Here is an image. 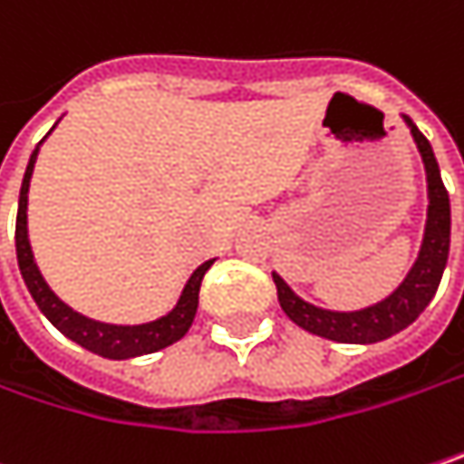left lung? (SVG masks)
Segmentation results:
<instances>
[{"label":"left lung","instance_id":"left-lung-1","mask_svg":"<svg viewBox=\"0 0 464 464\" xmlns=\"http://www.w3.org/2000/svg\"><path fill=\"white\" fill-rule=\"evenodd\" d=\"M406 127L411 130V138L425 164L428 175V220L420 255L411 266V271L399 286L380 303L366 305L361 311H329L318 308L314 303L295 295V289L274 271L276 292L281 311L292 318L305 332L334 340V343H351V345H372L380 340H388L406 329L414 318L420 316L428 303L433 300L443 268L449 260V236H451V209H449V193L443 188L441 169L436 161V153L428 143V138L417 130V124L403 116Z\"/></svg>","mask_w":464,"mask_h":464}]
</instances>
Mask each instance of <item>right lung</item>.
I'll return each instance as SVG.
<instances>
[{"label":"right lung","mask_w":464,"mask_h":464,"mask_svg":"<svg viewBox=\"0 0 464 464\" xmlns=\"http://www.w3.org/2000/svg\"><path fill=\"white\" fill-rule=\"evenodd\" d=\"M39 146L34 148V153L28 159V167H25V175H23L21 198H18V220H15L18 268H21L23 281H25L34 303L39 305V311L50 318V324L58 332H63L68 340H73L76 345H82L90 353L113 358V361L156 353V351L178 343L180 337H186V332L193 324V316H196V308H198L201 278L212 268L215 260L201 263L190 274L183 292H180V297H178V303H175V308L169 314L153 318V321H146V324H106V321H95V318L73 311L71 305H65L63 300L50 289V284L44 281V276H42L36 260H34V252H31L28 215H25L28 212V186H31V175H34V164H36V156H39Z\"/></svg>","instance_id":"add662e5"}]
</instances>
